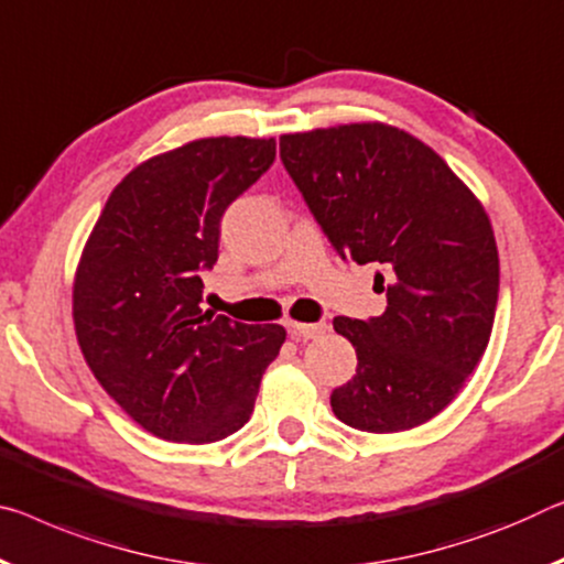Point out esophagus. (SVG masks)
<instances>
[{"label":"esophagus","mask_w":564,"mask_h":564,"mask_svg":"<svg viewBox=\"0 0 564 564\" xmlns=\"http://www.w3.org/2000/svg\"><path fill=\"white\" fill-rule=\"evenodd\" d=\"M291 334H296L301 338H318L321 334H326V321H316V324H299V321H291L289 324Z\"/></svg>","instance_id":"1"}]
</instances>
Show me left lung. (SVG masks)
<instances>
[{"mask_svg": "<svg viewBox=\"0 0 564 564\" xmlns=\"http://www.w3.org/2000/svg\"><path fill=\"white\" fill-rule=\"evenodd\" d=\"M281 160L341 258L379 265L381 316H336L356 377L330 409L361 432H406L452 404L489 344L495 230L477 195L409 132L383 122L281 135Z\"/></svg>", "mask_w": 564, "mask_h": 564, "instance_id": "left-lung-1", "label": "left lung"}]
</instances>
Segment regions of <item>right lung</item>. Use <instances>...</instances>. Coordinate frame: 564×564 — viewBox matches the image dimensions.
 Instances as JSON below:
<instances>
[{
    "label": "right lung",
    "mask_w": 564,
    "mask_h": 564,
    "mask_svg": "<svg viewBox=\"0 0 564 564\" xmlns=\"http://www.w3.org/2000/svg\"><path fill=\"white\" fill-rule=\"evenodd\" d=\"M275 160L273 138H203L130 170L77 263L73 318L95 379L132 422L167 442L208 444L243 426L279 324L200 308L220 218Z\"/></svg>",
    "instance_id": "1"
}]
</instances>
